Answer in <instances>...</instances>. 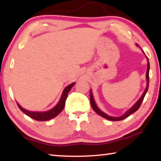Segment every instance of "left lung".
<instances>
[{"instance_id": "obj_1", "label": "left lung", "mask_w": 161, "mask_h": 161, "mask_svg": "<svg viewBox=\"0 0 161 161\" xmlns=\"http://www.w3.org/2000/svg\"><path fill=\"white\" fill-rule=\"evenodd\" d=\"M136 45L138 46V44H136ZM139 47V46H138ZM143 51V50H142ZM145 54V53H144ZM146 58H147V61H148V64H147V70H146V81H147V85H146V88L145 90H144L143 94L141 95V97H140V99H138L137 102L135 103V104L133 106V107L129 108V110H128L126 113L123 115L121 116H119V117H114V116H108L107 115V114H105L103 111H102V110L100 109V108L97 107V105L96 104V103H95V101L94 99V97H93V94H92V89H90V102H91V105H92V107L93 108L94 111L96 112L97 114H99L101 116H102L103 118H104L106 119H108V120H110V121H121V120H123L124 119L127 118L128 116H129L130 114H132L133 113H134L135 111H137L138 108H139L141 104V103H142L143 100L144 99V97H145V95L146 94L147 91H148V84H149V69H150V64H149V61H148V59L147 57L146 56Z\"/></svg>"}]
</instances>
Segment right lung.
Returning a JSON list of instances; mask_svg holds the SVG:
<instances>
[{
    "label": "right lung",
    "mask_w": 161,
    "mask_h": 161,
    "mask_svg": "<svg viewBox=\"0 0 161 161\" xmlns=\"http://www.w3.org/2000/svg\"><path fill=\"white\" fill-rule=\"evenodd\" d=\"M75 82L70 84L69 85H68L64 88L62 92V96L60 99H59V102L58 103L55 107H53L52 109L47 111H43V112H37V111H31L28 110H26L23 107H21V106L17 102V104L20 109L23 111V113H25L27 116L31 117V118L35 120H37V121H47V120H50L54 118V117L57 116L58 114L61 112V111L63 110L65 105V101L67 99V95L70 89L72 88V86L75 85Z\"/></svg>",
    "instance_id": "right-lung-1"
}]
</instances>
